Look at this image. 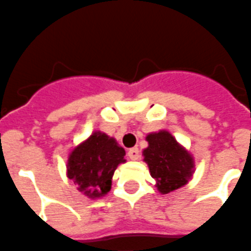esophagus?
Instances as JSON below:
<instances>
[{"label":"esophagus","mask_w":251,"mask_h":251,"mask_svg":"<svg viewBox=\"0 0 251 251\" xmlns=\"http://www.w3.org/2000/svg\"><path fill=\"white\" fill-rule=\"evenodd\" d=\"M128 157L130 158V160H138V157H140V150L137 149V147H133V149H129L128 150Z\"/></svg>","instance_id":"esophagus-1"}]
</instances>
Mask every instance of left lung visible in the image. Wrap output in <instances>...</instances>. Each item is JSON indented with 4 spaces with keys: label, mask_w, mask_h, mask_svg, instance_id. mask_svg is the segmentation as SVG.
Masks as SVG:
<instances>
[{
    "label": "left lung",
    "mask_w": 251,
    "mask_h": 251,
    "mask_svg": "<svg viewBox=\"0 0 251 251\" xmlns=\"http://www.w3.org/2000/svg\"><path fill=\"white\" fill-rule=\"evenodd\" d=\"M146 140L149 147L143 156L160 193L166 194L187 184L194 168L192 156L165 130L149 134Z\"/></svg>",
    "instance_id": "left-lung-1"
}]
</instances>
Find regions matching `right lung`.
<instances>
[{
	"mask_svg": "<svg viewBox=\"0 0 251 251\" xmlns=\"http://www.w3.org/2000/svg\"><path fill=\"white\" fill-rule=\"evenodd\" d=\"M126 151L114 138L96 132L72 151L67 175L78 184V190L90 198H98L110 190L115 169L124 162Z\"/></svg>",
	"mask_w": 251,
	"mask_h": 251,
	"instance_id": "obj_1",
	"label": "right lung"
}]
</instances>
